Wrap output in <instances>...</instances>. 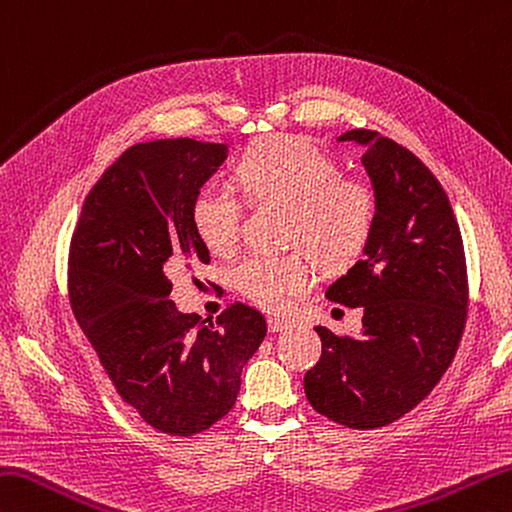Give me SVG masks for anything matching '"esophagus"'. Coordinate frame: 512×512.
Masks as SVG:
<instances>
[{
	"label": "esophagus",
	"instance_id": "esophagus-1",
	"mask_svg": "<svg viewBox=\"0 0 512 512\" xmlns=\"http://www.w3.org/2000/svg\"><path fill=\"white\" fill-rule=\"evenodd\" d=\"M290 328V322L288 319H282V317H270L268 319V330L270 333H282V330Z\"/></svg>",
	"mask_w": 512,
	"mask_h": 512
}]
</instances>
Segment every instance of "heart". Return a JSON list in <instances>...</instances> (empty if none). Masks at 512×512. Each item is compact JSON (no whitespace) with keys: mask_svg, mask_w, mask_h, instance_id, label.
<instances>
[{"mask_svg":"<svg viewBox=\"0 0 512 512\" xmlns=\"http://www.w3.org/2000/svg\"><path fill=\"white\" fill-rule=\"evenodd\" d=\"M235 177L250 204L286 208V246L304 249L324 270L355 262L373 233V186L362 177L342 175L333 157L302 137L259 144L242 157ZM242 215V199L222 184H204L190 204L199 242L215 255L235 248ZM303 254L250 255L233 266L230 277L253 302L279 310L313 282V266Z\"/></svg>","mask_w":512,"mask_h":512,"instance_id":"b5f03b06","label":"heart"}]
</instances>
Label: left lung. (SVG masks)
<instances>
[{
  "instance_id": "left-lung-1",
  "label": "left lung",
  "mask_w": 512,
  "mask_h": 512,
  "mask_svg": "<svg viewBox=\"0 0 512 512\" xmlns=\"http://www.w3.org/2000/svg\"><path fill=\"white\" fill-rule=\"evenodd\" d=\"M337 139L364 148L377 215L362 259L326 297L362 308L364 328L359 337L315 328L322 357L304 390L319 415L373 430L410 413L453 362L466 326V257L446 190L422 159L375 130Z\"/></svg>"
}]
</instances>
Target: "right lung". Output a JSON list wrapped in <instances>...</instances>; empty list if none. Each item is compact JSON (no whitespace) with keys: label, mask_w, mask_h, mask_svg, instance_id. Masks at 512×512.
Returning a JSON list of instances; mask_svg holds the SVG:
<instances>
[{"label":"right lung","mask_w":512,"mask_h":512,"mask_svg":"<svg viewBox=\"0 0 512 512\" xmlns=\"http://www.w3.org/2000/svg\"><path fill=\"white\" fill-rule=\"evenodd\" d=\"M226 144H135L90 188L70 239L68 293L77 324L126 404L159 433L190 437L219 422L266 319L230 304L215 322L179 313L173 275L210 262L190 204L224 164Z\"/></svg>","instance_id":"right-lung-1"}]
</instances>
